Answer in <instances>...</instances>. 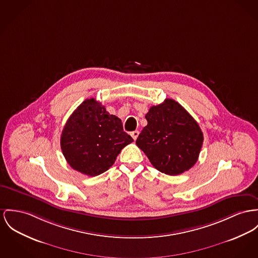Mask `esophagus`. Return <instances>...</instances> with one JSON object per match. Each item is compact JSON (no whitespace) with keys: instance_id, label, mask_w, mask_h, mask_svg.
I'll use <instances>...</instances> for the list:
<instances>
[{"instance_id":"obj_1","label":"esophagus","mask_w":258,"mask_h":258,"mask_svg":"<svg viewBox=\"0 0 258 258\" xmlns=\"http://www.w3.org/2000/svg\"><path fill=\"white\" fill-rule=\"evenodd\" d=\"M131 136H132V138L134 139V140H136L137 139L138 136H139V131H133V132H131Z\"/></svg>"}]
</instances>
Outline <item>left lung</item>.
Listing matches in <instances>:
<instances>
[{"label":"left lung","instance_id":"1","mask_svg":"<svg viewBox=\"0 0 258 258\" xmlns=\"http://www.w3.org/2000/svg\"><path fill=\"white\" fill-rule=\"evenodd\" d=\"M136 144L158 171L179 175L198 161L204 134L189 112L172 99L153 105Z\"/></svg>","mask_w":258,"mask_h":258}]
</instances>
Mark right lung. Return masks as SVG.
<instances>
[{
	"instance_id": "obj_1",
	"label": "right lung",
	"mask_w": 258,
	"mask_h": 258,
	"mask_svg": "<svg viewBox=\"0 0 258 258\" xmlns=\"http://www.w3.org/2000/svg\"><path fill=\"white\" fill-rule=\"evenodd\" d=\"M132 142L117 116L89 99L70 115L60 136V148L73 169L97 176L108 170L121 150Z\"/></svg>"
}]
</instances>
